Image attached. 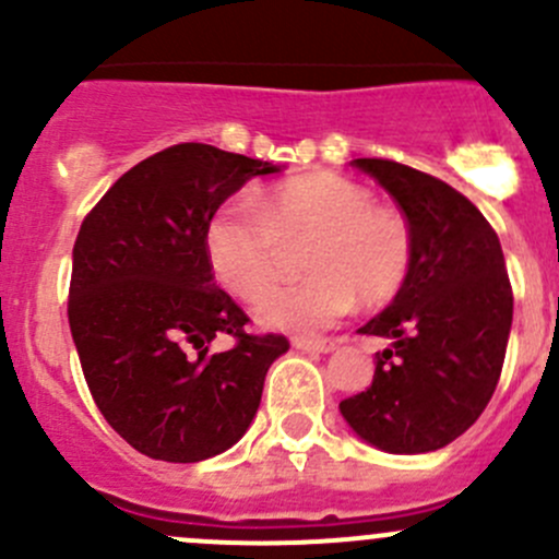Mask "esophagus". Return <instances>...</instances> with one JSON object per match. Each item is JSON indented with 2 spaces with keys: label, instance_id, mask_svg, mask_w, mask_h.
Wrapping results in <instances>:
<instances>
[{
  "label": "esophagus",
  "instance_id": "obj_1",
  "mask_svg": "<svg viewBox=\"0 0 559 559\" xmlns=\"http://www.w3.org/2000/svg\"><path fill=\"white\" fill-rule=\"evenodd\" d=\"M292 346L300 348V352L330 354V352H335L337 341H332V337H319V341H311V337H292Z\"/></svg>",
  "mask_w": 559,
  "mask_h": 559
}]
</instances>
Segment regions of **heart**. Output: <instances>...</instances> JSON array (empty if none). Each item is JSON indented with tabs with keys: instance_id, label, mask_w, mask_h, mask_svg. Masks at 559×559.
<instances>
[{
	"instance_id": "1",
	"label": "heart",
	"mask_w": 559,
	"mask_h": 559,
	"mask_svg": "<svg viewBox=\"0 0 559 559\" xmlns=\"http://www.w3.org/2000/svg\"><path fill=\"white\" fill-rule=\"evenodd\" d=\"M306 281L259 302L264 326L316 335L359 300L386 306L414 270V233L400 213L376 205L373 191L335 173L281 180L257 207L227 200L207 216L202 246L218 284L257 302L278 281L284 246L308 243Z\"/></svg>"
}]
</instances>
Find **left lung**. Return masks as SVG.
Masks as SVG:
<instances>
[{
    "mask_svg": "<svg viewBox=\"0 0 559 559\" xmlns=\"http://www.w3.org/2000/svg\"><path fill=\"white\" fill-rule=\"evenodd\" d=\"M405 213L414 270L362 335L392 337L373 384L341 400L359 438L392 454L436 452L492 400L514 319V292L492 224L436 175L392 159H354Z\"/></svg>",
    "mask_w": 559,
    "mask_h": 559,
    "instance_id": "1",
    "label": "left lung"
}]
</instances>
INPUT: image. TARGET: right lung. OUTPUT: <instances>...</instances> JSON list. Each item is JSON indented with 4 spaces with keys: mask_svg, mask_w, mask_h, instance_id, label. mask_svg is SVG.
<instances>
[{
    "mask_svg": "<svg viewBox=\"0 0 559 559\" xmlns=\"http://www.w3.org/2000/svg\"><path fill=\"white\" fill-rule=\"evenodd\" d=\"M278 165L178 143L123 173L86 213L72 248L67 316L107 425L140 454L200 462L251 425L284 335H251L213 284L202 229L253 175ZM216 334L234 341L210 352Z\"/></svg>",
    "mask_w": 559,
    "mask_h": 559,
    "instance_id": "right-lung-1",
    "label": "right lung"
}]
</instances>
